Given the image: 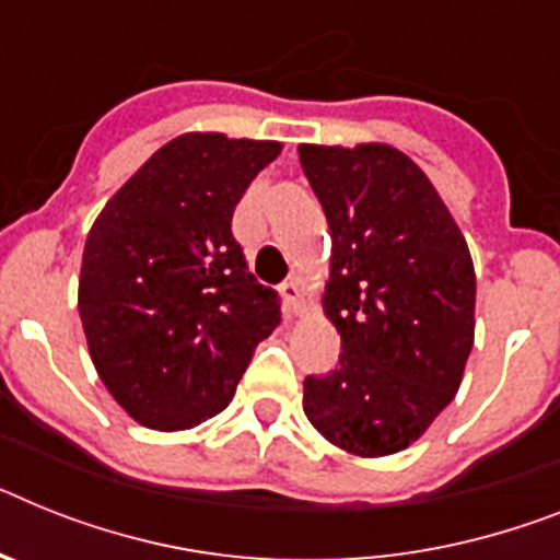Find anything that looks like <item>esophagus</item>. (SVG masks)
Here are the masks:
<instances>
[{"instance_id": "obj_1", "label": "esophagus", "mask_w": 560, "mask_h": 560, "mask_svg": "<svg viewBox=\"0 0 560 560\" xmlns=\"http://www.w3.org/2000/svg\"><path fill=\"white\" fill-rule=\"evenodd\" d=\"M281 299H284V307H288V313H302V288H299V281L290 279L284 281L279 288Z\"/></svg>"}]
</instances>
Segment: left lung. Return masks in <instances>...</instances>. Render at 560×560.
<instances>
[{"label": "left lung", "mask_w": 560, "mask_h": 560, "mask_svg": "<svg viewBox=\"0 0 560 560\" xmlns=\"http://www.w3.org/2000/svg\"><path fill=\"white\" fill-rule=\"evenodd\" d=\"M330 224L324 313L338 368L304 378V416L361 458L407 450L462 387L476 270L424 171L389 144H299Z\"/></svg>", "instance_id": "1"}]
</instances>
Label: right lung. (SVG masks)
I'll use <instances>...</instances> for the list:
<instances>
[{"label": "right lung", "instance_id": "right-lung-1", "mask_svg": "<svg viewBox=\"0 0 560 560\" xmlns=\"http://www.w3.org/2000/svg\"><path fill=\"white\" fill-rule=\"evenodd\" d=\"M279 142L182 133L113 192L82 253L79 316L107 393L150 430L233 401L279 293L247 272L233 210Z\"/></svg>", "mask_w": 560, "mask_h": 560}]
</instances>
